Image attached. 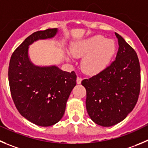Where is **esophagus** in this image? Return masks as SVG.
Segmentation results:
<instances>
[{"label":"esophagus","mask_w":148,"mask_h":148,"mask_svg":"<svg viewBox=\"0 0 148 148\" xmlns=\"http://www.w3.org/2000/svg\"><path fill=\"white\" fill-rule=\"evenodd\" d=\"M82 79L81 78V77H77V84H80L81 82H82Z\"/></svg>","instance_id":"obj_1"}]
</instances>
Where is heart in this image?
Instances as JSON below:
<instances>
[{
    "mask_svg": "<svg viewBox=\"0 0 148 148\" xmlns=\"http://www.w3.org/2000/svg\"><path fill=\"white\" fill-rule=\"evenodd\" d=\"M115 43L97 35L74 44L71 48V55L75 58L84 57L82 68L86 74L96 75L105 70L115 53Z\"/></svg>",
    "mask_w": 148,
    "mask_h": 148,
    "instance_id": "heart-1",
    "label": "heart"
}]
</instances>
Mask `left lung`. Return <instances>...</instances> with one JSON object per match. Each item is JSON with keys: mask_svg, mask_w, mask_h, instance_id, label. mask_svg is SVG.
<instances>
[{"mask_svg": "<svg viewBox=\"0 0 148 148\" xmlns=\"http://www.w3.org/2000/svg\"><path fill=\"white\" fill-rule=\"evenodd\" d=\"M115 60L102 72L82 81L86 109L93 122L109 127L123 121L133 110L140 92V65L134 49L121 36Z\"/></svg>", "mask_w": 148, "mask_h": 148, "instance_id": "obj_1", "label": "left lung"}]
</instances>
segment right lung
Segmentation results:
<instances>
[{"mask_svg":"<svg viewBox=\"0 0 148 148\" xmlns=\"http://www.w3.org/2000/svg\"><path fill=\"white\" fill-rule=\"evenodd\" d=\"M57 33L58 28H49L32 34L15 49L9 62L8 75L14 103L22 116L40 126H50L63 118L77 83L74 71H63L56 66H35L28 57L29 45L53 38Z\"/></svg>","mask_w":148,"mask_h":148,"instance_id":"right-lung-1","label":"right lung"}]
</instances>
